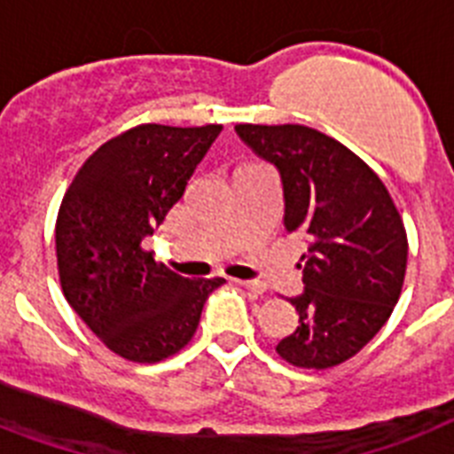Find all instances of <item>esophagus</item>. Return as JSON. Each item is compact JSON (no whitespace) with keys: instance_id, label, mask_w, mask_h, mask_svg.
Instances as JSON below:
<instances>
[{"instance_id":"esophagus-1","label":"esophagus","mask_w":454,"mask_h":454,"mask_svg":"<svg viewBox=\"0 0 454 454\" xmlns=\"http://www.w3.org/2000/svg\"><path fill=\"white\" fill-rule=\"evenodd\" d=\"M238 284L242 286V288H247L249 293H254V295H262V293L268 291V286L261 284V281H242L238 279Z\"/></svg>"}]
</instances>
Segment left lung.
<instances>
[{
  "mask_svg": "<svg viewBox=\"0 0 454 454\" xmlns=\"http://www.w3.org/2000/svg\"><path fill=\"white\" fill-rule=\"evenodd\" d=\"M238 136L281 173L286 231L309 239L298 330L281 360L330 369L364 348L402 295L409 239L379 175L325 133L300 124H238Z\"/></svg>",
  "mask_w": 454,
  "mask_h": 454,
  "instance_id": "obj_1",
  "label": "left lung"
}]
</instances>
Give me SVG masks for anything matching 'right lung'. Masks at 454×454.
Masks as SVG:
<instances>
[{"label":"right lung","instance_id":"add662e5","mask_svg":"<svg viewBox=\"0 0 454 454\" xmlns=\"http://www.w3.org/2000/svg\"><path fill=\"white\" fill-rule=\"evenodd\" d=\"M221 129H129L101 145L64 193L55 223L64 298L124 360L152 364L184 348L207 295L226 281L186 279L143 249Z\"/></svg>","mask_w":454,"mask_h":454}]
</instances>
